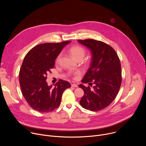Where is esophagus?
Masks as SVG:
<instances>
[{
    "instance_id": "1",
    "label": "esophagus",
    "mask_w": 146,
    "mask_h": 146,
    "mask_svg": "<svg viewBox=\"0 0 146 146\" xmlns=\"http://www.w3.org/2000/svg\"><path fill=\"white\" fill-rule=\"evenodd\" d=\"M71 86H72V87H74V88L78 87V86L77 84H72Z\"/></svg>"
}]
</instances>
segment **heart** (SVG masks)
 <instances>
[{
    "instance_id": "heart-1",
    "label": "heart",
    "mask_w": 146,
    "mask_h": 146,
    "mask_svg": "<svg viewBox=\"0 0 146 146\" xmlns=\"http://www.w3.org/2000/svg\"><path fill=\"white\" fill-rule=\"evenodd\" d=\"M69 52L72 56V57L75 59L77 61L78 60H82L83 58H84L86 54V50L82 47L81 46H74L70 47L69 50ZM61 54H59L56 59V62H58L60 58ZM79 72H76L75 74H78Z\"/></svg>"
}]
</instances>
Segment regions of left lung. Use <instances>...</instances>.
Segmentation results:
<instances>
[{"instance_id": "1", "label": "left lung", "mask_w": 146, "mask_h": 146, "mask_svg": "<svg viewBox=\"0 0 146 146\" xmlns=\"http://www.w3.org/2000/svg\"><path fill=\"white\" fill-rule=\"evenodd\" d=\"M91 52L90 67L81 80L82 82L94 84L90 87L79 85L84 92L81 106L92 111L109 106L115 98L121 85V66L115 51L109 44L94 39L78 40Z\"/></svg>"}]
</instances>
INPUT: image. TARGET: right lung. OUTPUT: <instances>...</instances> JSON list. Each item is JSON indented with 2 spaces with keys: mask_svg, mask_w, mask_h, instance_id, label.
<instances>
[{
  "mask_svg": "<svg viewBox=\"0 0 146 146\" xmlns=\"http://www.w3.org/2000/svg\"><path fill=\"white\" fill-rule=\"evenodd\" d=\"M70 41L43 43L32 48L25 55L19 73L22 94L29 105L40 113L52 111L60 104L69 82L59 80L54 87L48 86L47 74L54 68L55 60Z\"/></svg>",
  "mask_w": 146,
  "mask_h": 146,
  "instance_id": "right-lung-1",
  "label": "right lung"
}]
</instances>
